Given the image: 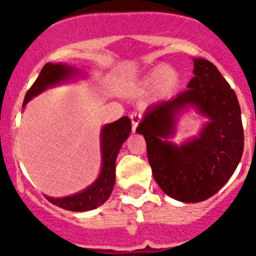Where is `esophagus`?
Returning <instances> with one entry per match:
<instances>
[{"instance_id":"esophagus-1","label":"esophagus","mask_w":256,"mask_h":256,"mask_svg":"<svg viewBox=\"0 0 256 256\" xmlns=\"http://www.w3.org/2000/svg\"><path fill=\"white\" fill-rule=\"evenodd\" d=\"M140 112H132L130 114V120H132V132H136V126H138V124H140Z\"/></svg>"}]
</instances>
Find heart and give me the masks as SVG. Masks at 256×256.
<instances>
[{
  "instance_id": "b5f03b06",
  "label": "heart",
  "mask_w": 256,
  "mask_h": 256,
  "mask_svg": "<svg viewBox=\"0 0 256 256\" xmlns=\"http://www.w3.org/2000/svg\"><path fill=\"white\" fill-rule=\"evenodd\" d=\"M156 80H160V81L164 82V84H172L175 80V76L170 69H168V68H160V69H156V72L150 76V78H148V81L150 82H154L156 81Z\"/></svg>"
}]
</instances>
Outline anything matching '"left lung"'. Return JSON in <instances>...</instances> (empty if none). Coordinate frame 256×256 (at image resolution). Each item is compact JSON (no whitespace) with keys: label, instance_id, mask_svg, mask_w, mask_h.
<instances>
[{"label":"left lung","instance_id":"8db88e82","mask_svg":"<svg viewBox=\"0 0 256 256\" xmlns=\"http://www.w3.org/2000/svg\"><path fill=\"white\" fill-rule=\"evenodd\" d=\"M187 90L148 108L136 132L146 140L152 176L162 190L180 202H202L216 194L242 158L244 136L236 94L216 66L194 58ZM194 104L210 118L198 138L175 146L164 138L174 132V118Z\"/></svg>","mask_w":256,"mask_h":256}]
</instances>
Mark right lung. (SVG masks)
<instances>
[{
  "label": "right lung",
  "instance_id": "obj_1",
  "mask_svg": "<svg viewBox=\"0 0 256 256\" xmlns=\"http://www.w3.org/2000/svg\"><path fill=\"white\" fill-rule=\"evenodd\" d=\"M74 72L66 65H53L46 64L42 68L32 88L28 90L24 100V106L34 96L44 92L46 88L54 85L60 81L68 80ZM132 132V120L128 116H122L102 128V170L100 178L92 186L86 188L80 194L66 196V198H50L46 196L49 202L56 206L69 211H88L100 206L108 200L112 194L114 182H116V160L120 146Z\"/></svg>",
  "mask_w": 256,
  "mask_h": 256
}]
</instances>
